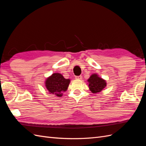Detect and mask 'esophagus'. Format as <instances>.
Returning <instances> with one entry per match:
<instances>
[{
  "label": "esophagus",
  "mask_w": 146,
  "mask_h": 146,
  "mask_svg": "<svg viewBox=\"0 0 146 146\" xmlns=\"http://www.w3.org/2000/svg\"><path fill=\"white\" fill-rule=\"evenodd\" d=\"M75 78H76V79H77V80H82V76H76Z\"/></svg>",
  "instance_id": "34e87169"
}]
</instances>
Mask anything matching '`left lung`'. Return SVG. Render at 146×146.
I'll return each mask as SVG.
<instances>
[{
  "label": "left lung",
  "mask_w": 146,
  "mask_h": 146,
  "mask_svg": "<svg viewBox=\"0 0 146 146\" xmlns=\"http://www.w3.org/2000/svg\"><path fill=\"white\" fill-rule=\"evenodd\" d=\"M88 85L90 90L92 93H98L102 91L107 86V82L104 78L99 77L96 73L92 74L88 79Z\"/></svg>",
  "instance_id": "left-lung-1"
}]
</instances>
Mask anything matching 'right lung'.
<instances>
[{
	"label": "right lung",
	"mask_w": 146,
	"mask_h": 146,
	"mask_svg": "<svg viewBox=\"0 0 146 146\" xmlns=\"http://www.w3.org/2000/svg\"><path fill=\"white\" fill-rule=\"evenodd\" d=\"M70 82V79H66L62 74L54 73L46 78L45 86L50 94L60 98L67 91Z\"/></svg>",
	"instance_id": "obj_1"
}]
</instances>
